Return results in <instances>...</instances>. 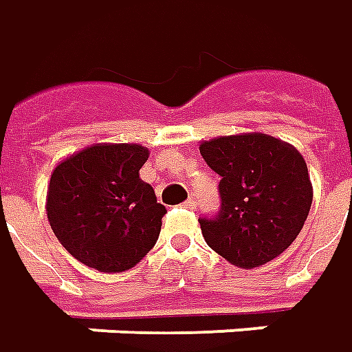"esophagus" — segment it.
<instances>
[{
    "label": "esophagus",
    "mask_w": 352,
    "mask_h": 352,
    "mask_svg": "<svg viewBox=\"0 0 352 352\" xmlns=\"http://www.w3.org/2000/svg\"><path fill=\"white\" fill-rule=\"evenodd\" d=\"M186 207H188V209H197V199H195V197H188V199H186Z\"/></svg>",
    "instance_id": "obj_1"
}]
</instances>
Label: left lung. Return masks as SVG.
Masks as SVG:
<instances>
[{
	"mask_svg": "<svg viewBox=\"0 0 352 352\" xmlns=\"http://www.w3.org/2000/svg\"><path fill=\"white\" fill-rule=\"evenodd\" d=\"M199 153L221 176V213L199 219L209 248L242 270L280 256L312 207V182L298 148L254 131L201 141Z\"/></svg>",
	"mask_w": 352,
	"mask_h": 352,
	"instance_id": "obj_1",
	"label": "left lung"
}]
</instances>
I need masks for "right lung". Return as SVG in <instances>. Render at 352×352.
<instances>
[{"label":"right lung","mask_w":352,"mask_h":352,"mask_svg":"<svg viewBox=\"0 0 352 352\" xmlns=\"http://www.w3.org/2000/svg\"><path fill=\"white\" fill-rule=\"evenodd\" d=\"M148 148L96 143L69 155L52 172L48 223L77 261L102 273L135 267L157 244L166 207L141 180Z\"/></svg>","instance_id":"obj_1"}]
</instances>
